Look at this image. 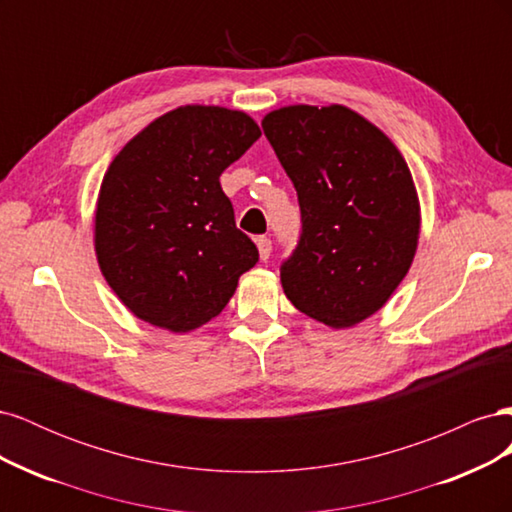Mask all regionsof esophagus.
I'll return each mask as SVG.
<instances>
[{"label":"esophagus","instance_id":"1","mask_svg":"<svg viewBox=\"0 0 512 512\" xmlns=\"http://www.w3.org/2000/svg\"><path fill=\"white\" fill-rule=\"evenodd\" d=\"M256 245H258V252H260V260H269V256H271V239L258 237Z\"/></svg>","mask_w":512,"mask_h":512}]
</instances>
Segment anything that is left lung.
I'll list each match as a JSON object with an SVG mask.
<instances>
[{
	"mask_svg": "<svg viewBox=\"0 0 512 512\" xmlns=\"http://www.w3.org/2000/svg\"><path fill=\"white\" fill-rule=\"evenodd\" d=\"M262 130L294 183L303 222L282 288L305 316L350 329L410 271L421 232L410 168L389 136L342 104L282 106Z\"/></svg>",
	"mask_w": 512,
	"mask_h": 512,
	"instance_id": "left-lung-1",
	"label": "left lung"
}]
</instances>
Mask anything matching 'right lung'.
<instances>
[{"mask_svg":"<svg viewBox=\"0 0 512 512\" xmlns=\"http://www.w3.org/2000/svg\"><path fill=\"white\" fill-rule=\"evenodd\" d=\"M258 123L185 104L153 119L113 158L96 203L94 247L108 286L153 327L188 333L218 316L258 262L220 175L258 141Z\"/></svg>","mask_w":512,"mask_h":512,"instance_id":"add662e5","label":"right lung"}]
</instances>
